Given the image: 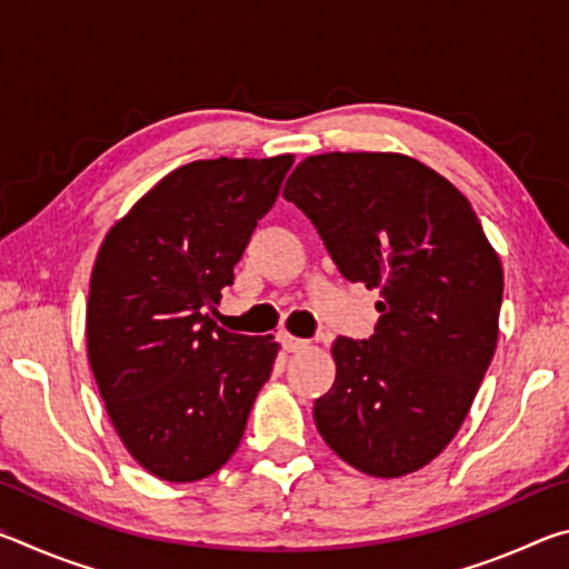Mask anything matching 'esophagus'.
Segmentation results:
<instances>
[{
  "mask_svg": "<svg viewBox=\"0 0 569 569\" xmlns=\"http://www.w3.org/2000/svg\"><path fill=\"white\" fill-rule=\"evenodd\" d=\"M281 343H283V349L286 351H301V349H306L308 346V341L306 339H296V336H291V333H281Z\"/></svg>",
  "mask_w": 569,
  "mask_h": 569,
  "instance_id": "34e87169",
  "label": "esophagus"
}]
</instances>
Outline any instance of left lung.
I'll return each instance as SVG.
<instances>
[{"label": "left lung", "mask_w": 569, "mask_h": 569, "mask_svg": "<svg viewBox=\"0 0 569 569\" xmlns=\"http://www.w3.org/2000/svg\"><path fill=\"white\" fill-rule=\"evenodd\" d=\"M283 198L343 278L381 293L371 339L333 343L336 381L313 403L316 427L363 475H411L455 439L492 361L499 256L469 200L399 152L308 156Z\"/></svg>", "instance_id": "obj_1"}]
</instances>
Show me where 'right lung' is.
<instances>
[{
	"instance_id": "right-lung-1",
	"label": "right lung",
	"mask_w": 569,
	"mask_h": 569,
	"mask_svg": "<svg viewBox=\"0 0 569 569\" xmlns=\"http://www.w3.org/2000/svg\"><path fill=\"white\" fill-rule=\"evenodd\" d=\"M293 156L188 162L104 236L90 278L88 356L124 449L166 481L218 471L273 371V336L210 319Z\"/></svg>"
}]
</instances>
